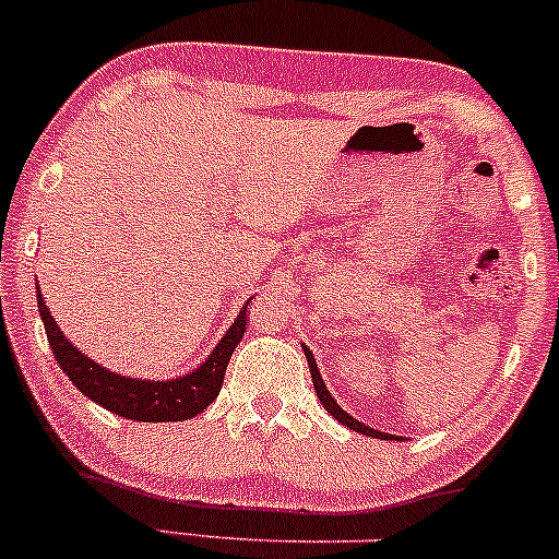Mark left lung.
<instances>
[{
  "label": "left lung",
  "mask_w": 559,
  "mask_h": 559,
  "mask_svg": "<svg viewBox=\"0 0 559 559\" xmlns=\"http://www.w3.org/2000/svg\"><path fill=\"white\" fill-rule=\"evenodd\" d=\"M301 349H305V357H307V362H310L312 386H316V394H318V400H320V404H323L325 409H329V413L333 415V418H336L338 423H342V426L352 428V431H357V433L373 436V439H394V436H391V433L376 431V428L365 426V423H360V420H357V418H352V415L346 413V409H342V404H338L336 400H333V396H331V391H329V386H325V381H323V376H320V370H318V365H316V357H312V352L307 349L305 344H301Z\"/></svg>",
  "instance_id": "left-lung-1"
}]
</instances>
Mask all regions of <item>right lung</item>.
I'll list each match as a JSON object with an SVG mask.
<instances>
[{
  "instance_id": "add662e5",
  "label": "right lung",
  "mask_w": 559,
  "mask_h": 559,
  "mask_svg": "<svg viewBox=\"0 0 559 559\" xmlns=\"http://www.w3.org/2000/svg\"><path fill=\"white\" fill-rule=\"evenodd\" d=\"M36 301L49 346L55 352V360L62 368V373L73 381V386L81 389V394H86L88 400L102 404L110 413L120 415V418L139 423H170L194 418L202 409H207L213 400H217L230 355H234L236 344L241 342L243 331H247V310L252 299L241 307L230 329L223 333V338L204 357L202 365H197L186 376L165 378V381H155V378L144 381V378L120 376L112 373L105 365L94 362L92 357L83 355L79 346H73V342L60 331L55 316L47 310V301H44L38 286Z\"/></svg>"
}]
</instances>
